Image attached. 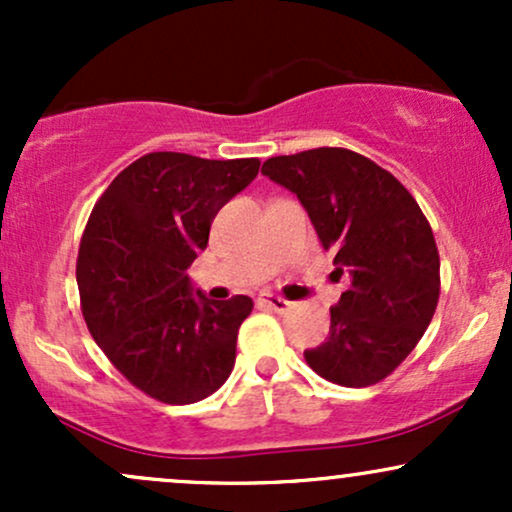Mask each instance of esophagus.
I'll use <instances>...</instances> for the list:
<instances>
[{"label": "esophagus", "mask_w": 512, "mask_h": 512, "mask_svg": "<svg viewBox=\"0 0 512 512\" xmlns=\"http://www.w3.org/2000/svg\"><path fill=\"white\" fill-rule=\"evenodd\" d=\"M260 303L264 308L276 310V313H286V310L293 308L291 301H286V298L281 296H274V293H260Z\"/></svg>", "instance_id": "esophagus-1"}]
</instances>
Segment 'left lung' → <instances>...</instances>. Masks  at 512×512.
Listing matches in <instances>:
<instances>
[{
    "mask_svg": "<svg viewBox=\"0 0 512 512\" xmlns=\"http://www.w3.org/2000/svg\"><path fill=\"white\" fill-rule=\"evenodd\" d=\"M262 175L301 199L334 274L349 281L330 308V337L305 361L330 383H380L436 313L440 257L426 216L395 175L349 149L274 156Z\"/></svg>",
    "mask_w": 512,
    "mask_h": 512,
    "instance_id": "8db88e82",
    "label": "left lung"
}]
</instances>
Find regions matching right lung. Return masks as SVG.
<instances>
[{
  "instance_id": "1",
  "label": "right lung",
  "mask_w": 512,
  "mask_h": 512,
  "mask_svg": "<svg viewBox=\"0 0 512 512\" xmlns=\"http://www.w3.org/2000/svg\"><path fill=\"white\" fill-rule=\"evenodd\" d=\"M257 170V158L156 151L122 170L91 211L76 262L88 332L158 402H199L231 375L252 301H209L187 269L207 250L214 216Z\"/></svg>"
}]
</instances>
